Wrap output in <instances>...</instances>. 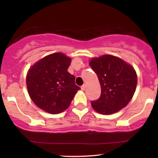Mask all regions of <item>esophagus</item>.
<instances>
[{
	"mask_svg": "<svg viewBox=\"0 0 158 158\" xmlns=\"http://www.w3.org/2000/svg\"><path fill=\"white\" fill-rule=\"evenodd\" d=\"M85 86H86V85H85V84H84L83 85H81V89L82 90H85Z\"/></svg>",
	"mask_w": 158,
	"mask_h": 158,
	"instance_id": "1",
	"label": "esophagus"
}]
</instances>
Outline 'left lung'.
<instances>
[{
    "label": "left lung",
    "instance_id": "left-lung-1",
    "mask_svg": "<svg viewBox=\"0 0 158 158\" xmlns=\"http://www.w3.org/2000/svg\"><path fill=\"white\" fill-rule=\"evenodd\" d=\"M97 74L101 95L91 106L98 113L110 115L126 106L135 94L137 75L135 68L121 58L105 54L89 61Z\"/></svg>",
    "mask_w": 158,
    "mask_h": 158
}]
</instances>
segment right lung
<instances>
[{
    "instance_id": "obj_1",
    "label": "right lung",
    "mask_w": 158,
    "mask_h": 158,
    "mask_svg": "<svg viewBox=\"0 0 158 158\" xmlns=\"http://www.w3.org/2000/svg\"><path fill=\"white\" fill-rule=\"evenodd\" d=\"M71 58L57 52L32 65L26 74V86L32 101L40 109L52 114L66 110L80 88L68 69Z\"/></svg>"
}]
</instances>
